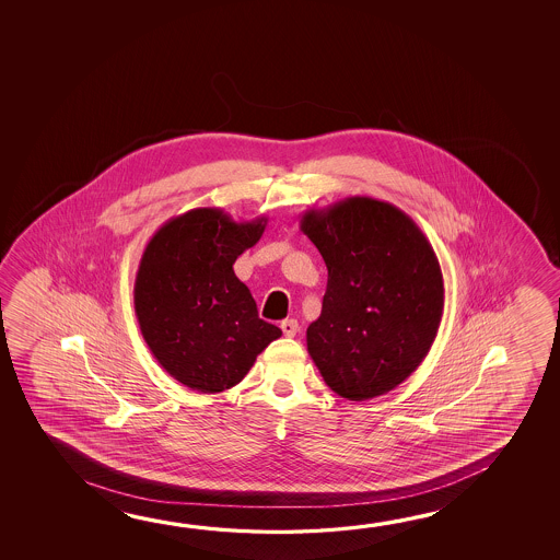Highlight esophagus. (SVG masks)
I'll return each mask as SVG.
<instances>
[{
	"mask_svg": "<svg viewBox=\"0 0 560 560\" xmlns=\"http://www.w3.org/2000/svg\"><path fill=\"white\" fill-rule=\"evenodd\" d=\"M281 330H283L287 338H294L296 331H299V322L289 318V320L281 322Z\"/></svg>",
	"mask_w": 560,
	"mask_h": 560,
	"instance_id": "obj_1",
	"label": "esophagus"
}]
</instances>
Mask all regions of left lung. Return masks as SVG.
I'll use <instances>...</instances> for the list:
<instances>
[{"instance_id":"8db88e82","label":"left lung","mask_w":560,"mask_h":560,"mask_svg":"<svg viewBox=\"0 0 560 560\" xmlns=\"http://www.w3.org/2000/svg\"><path fill=\"white\" fill-rule=\"evenodd\" d=\"M301 230L328 267L306 346L341 398L386 395L420 368L443 316L440 261L418 224L395 205L348 197L311 209Z\"/></svg>"}]
</instances>
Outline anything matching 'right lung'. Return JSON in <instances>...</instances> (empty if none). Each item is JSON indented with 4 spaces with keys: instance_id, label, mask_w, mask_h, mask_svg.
Listing matches in <instances>:
<instances>
[{
    "instance_id": "1",
    "label": "right lung",
    "mask_w": 560,
    "mask_h": 560,
    "mask_svg": "<svg viewBox=\"0 0 560 560\" xmlns=\"http://www.w3.org/2000/svg\"><path fill=\"white\" fill-rule=\"evenodd\" d=\"M266 217L236 222L202 207L162 224L140 257L135 312L158 363L191 390L214 395L238 385L283 331L257 316L248 287L234 273L256 246Z\"/></svg>"
}]
</instances>
